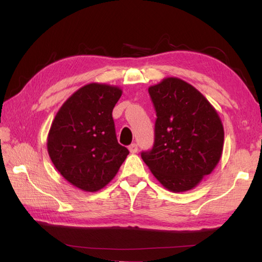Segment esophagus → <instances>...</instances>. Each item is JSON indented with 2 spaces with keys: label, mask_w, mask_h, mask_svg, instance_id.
Returning a JSON list of instances; mask_svg holds the SVG:
<instances>
[{
  "label": "esophagus",
  "mask_w": 262,
  "mask_h": 262,
  "mask_svg": "<svg viewBox=\"0 0 262 262\" xmlns=\"http://www.w3.org/2000/svg\"><path fill=\"white\" fill-rule=\"evenodd\" d=\"M129 150L132 154H136L138 151V145H137V143H132V145H130L129 146Z\"/></svg>",
  "instance_id": "esophagus-1"
}]
</instances>
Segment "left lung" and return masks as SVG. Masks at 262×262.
<instances>
[{
    "mask_svg": "<svg viewBox=\"0 0 262 262\" xmlns=\"http://www.w3.org/2000/svg\"><path fill=\"white\" fill-rule=\"evenodd\" d=\"M148 92L157 120L154 147L141 154L143 162L165 189L192 190L221 161V117L198 89L180 78H164Z\"/></svg>",
    "mask_w": 262,
    "mask_h": 262,
    "instance_id": "1",
    "label": "left lung"
}]
</instances>
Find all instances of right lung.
<instances>
[{
  "label": "right lung",
  "instance_id": "1",
  "mask_svg": "<svg viewBox=\"0 0 262 262\" xmlns=\"http://www.w3.org/2000/svg\"><path fill=\"white\" fill-rule=\"evenodd\" d=\"M122 93L113 84H84L64 101L52 122L47 136L51 161L80 190L103 189L129 155L117 142L112 116Z\"/></svg>",
  "mask_w": 262,
  "mask_h": 262
}]
</instances>
